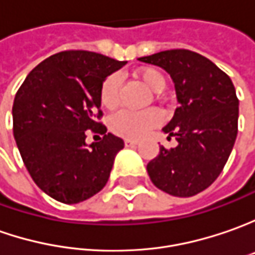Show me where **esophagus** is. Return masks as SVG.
Returning a JSON list of instances; mask_svg holds the SVG:
<instances>
[{"mask_svg":"<svg viewBox=\"0 0 255 255\" xmlns=\"http://www.w3.org/2000/svg\"><path fill=\"white\" fill-rule=\"evenodd\" d=\"M124 142H126V146H135V145L138 144V141H135V139H129V138H127Z\"/></svg>","mask_w":255,"mask_h":255,"instance_id":"1","label":"esophagus"}]
</instances>
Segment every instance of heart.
Wrapping results in <instances>:
<instances>
[{
    "label": "heart",
    "instance_id": "heart-1",
    "mask_svg": "<svg viewBox=\"0 0 255 255\" xmlns=\"http://www.w3.org/2000/svg\"><path fill=\"white\" fill-rule=\"evenodd\" d=\"M136 80L142 83L152 93H161L166 86L165 76L152 67H146L135 72ZM119 75H110L101 84L100 101L106 109H114L119 103L120 93ZM161 121V114L156 110H146L141 113L120 111L111 119V129L120 136L126 138H139L146 134L151 128L158 126Z\"/></svg>",
    "mask_w": 255,
    "mask_h": 255
}]
</instances>
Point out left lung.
Segmentation results:
<instances>
[{"instance_id": "8db88e82", "label": "left lung", "mask_w": 255, "mask_h": 255, "mask_svg": "<svg viewBox=\"0 0 255 255\" xmlns=\"http://www.w3.org/2000/svg\"><path fill=\"white\" fill-rule=\"evenodd\" d=\"M141 62L162 67L175 84L179 107L162 128L176 146L146 165L155 186L189 198L209 188L223 171L237 136L239 99L232 79L212 60L186 49H172Z\"/></svg>"}]
</instances>
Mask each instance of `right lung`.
<instances>
[{"mask_svg": "<svg viewBox=\"0 0 255 255\" xmlns=\"http://www.w3.org/2000/svg\"><path fill=\"white\" fill-rule=\"evenodd\" d=\"M127 62L87 50L45 59L15 96L13 138L33 182L57 202L75 205L106 186L124 141L97 123L100 89ZM103 134L87 145L85 131Z\"/></svg>", "mask_w": 255, "mask_h": 255, "instance_id": "add662e5", "label": "right lung"}]
</instances>
